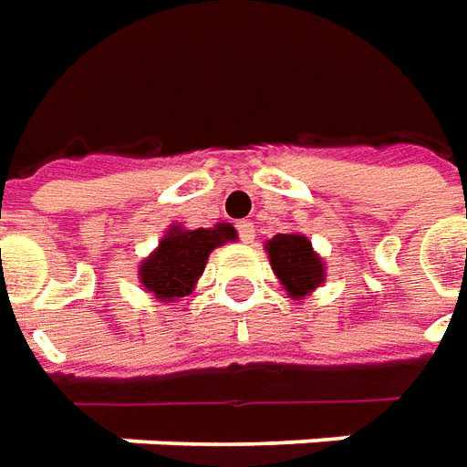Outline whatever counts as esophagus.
Masks as SVG:
<instances>
[{
    "label": "esophagus",
    "instance_id": "1",
    "mask_svg": "<svg viewBox=\"0 0 467 467\" xmlns=\"http://www.w3.org/2000/svg\"><path fill=\"white\" fill-rule=\"evenodd\" d=\"M237 233H240V240L243 243H253V237H255V224L253 222H237Z\"/></svg>",
    "mask_w": 467,
    "mask_h": 467
}]
</instances>
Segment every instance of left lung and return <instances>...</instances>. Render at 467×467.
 I'll return each instance as SVG.
<instances>
[{"mask_svg":"<svg viewBox=\"0 0 467 467\" xmlns=\"http://www.w3.org/2000/svg\"><path fill=\"white\" fill-rule=\"evenodd\" d=\"M271 268L291 299H301L325 284V263L304 234H275L265 243Z\"/></svg>","mask_w":467,"mask_h":467,"instance_id":"left-lung-1","label":"left lung"}]
</instances>
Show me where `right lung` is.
<instances>
[{"instance_id": "1", "label": "right lung", "mask_w": 467, "mask_h": 467, "mask_svg": "<svg viewBox=\"0 0 467 467\" xmlns=\"http://www.w3.org/2000/svg\"><path fill=\"white\" fill-rule=\"evenodd\" d=\"M233 240H237V233L227 222L209 230H181L179 224H171L158 247L142 260L140 284L155 299L179 301L192 294L199 275L204 274L209 253Z\"/></svg>"}]
</instances>
